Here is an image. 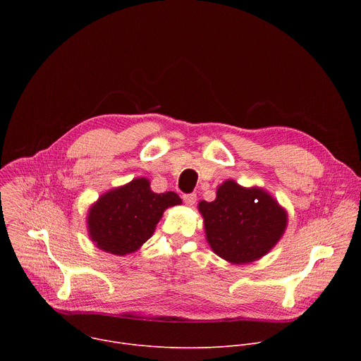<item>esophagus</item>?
<instances>
[{
  "label": "esophagus",
  "instance_id": "1",
  "mask_svg": "<svg viewBox=\"0 0 361 361\" xmlns=\"http://www.w3.org/2000/svg\"><path fill=\"white\" fill-rule=\"evenodd\" d=\"M183 200L187 205H190V207H191V205H194L195 201H197V195L195 194H184Z\"/></svg>",
  "mask_w": 361,
  "mask_h": 361
}]
</instances>
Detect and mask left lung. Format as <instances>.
<instances>
[{
  "instance_id": "obj_1",
  "label": "left lung",
  "mask_w": 361,
  "mask_h": 361,
  "mask_svg": "<svg viewBox=\"0 0 361 361\" xmlns=\"http://www.w3.org/2000/svg\"><path fill=\"white\" fill-rule=\"evenodd\" d=\"M205 238L212 250L231 264L260 260L283 237L288 214L262 187H243L226 180L214 201H200Z\"/></svg>"
}]
</instances>
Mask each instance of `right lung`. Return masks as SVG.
<instances>
[{
  "instance_id": "obj_1",
  "label": "right lung",
  "mask_w": 361,
  "mask_h": 361,
  "mask_svg": "<svg viewBox=\"0 0 361 361\" xmlns=\"http://www.w3.org/2000/svg\"><path fill=\"white\" fill-rule=\"evenodd\" d=\"M181 204L174 191L154 192L149 180L138 177L101 194L87 214V231L102 251L126 255L137 251L156 230L164 210Z\"/></svg>"
}]
</instances>
